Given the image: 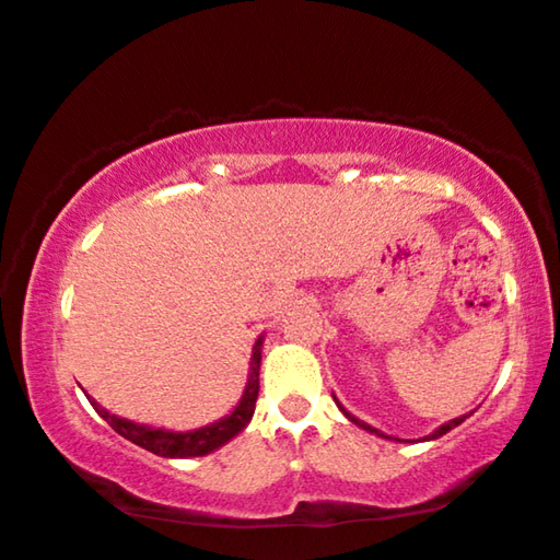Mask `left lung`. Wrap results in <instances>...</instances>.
<instances>
[{"label":"left lung","mask_w":560,"mask_h":560,"mask_svg":"<svg viewBox=\"0 0 560 560\" xmlns=\"http://www.w3.org/2000/svg\"><path fill=\"white\" fill-rule=\"evenodd\" d=\"M332 399H335V394H332ZM335 405H338V409H340V412H342V415H346L350 422H353V424H358V428H363V430L374 432V435H378V438H386V441H397V438H389V435H384V432H382V430L371 428V424H369V422L358 420V417H355V415H350V412H348V409H346V407H342L338 399H335ZM466 417H468V415H460V417H456V420H448V422H445V424H441V428H438V430H432V432H430V435H424V438H422V441H438V438H441V435H445V432H451L453 428H458V424H460V422H464V420H466Z\"/></svg>","instance_id":"8db88e82"}]
</instances>
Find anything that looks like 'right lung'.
I'll return each mask as SVG.
<instances>
[{"mask_svg": "<svg viewBox=\"0 0 560 560\" xmlns=\"http://www.w3.org/2000/svg\"><path fill=\"white\" fill-rule=\"evenodd\" d=\"M260 348H264V335L256 340L250 353V369H248V382H245L243 397L237 401L235 409L225 417H220L218 422L205 424V428L186 430V432H174L153 428V424H140L132 420H125V417H117L104 409L102 405L89 397L92 407L100 412L104 422L109 424L112 430L119 432L125 441L140 445V448L155 453V456L163 458H194V456H207V453L222 448V445L233 441L237 432L245 430V424L250 422L253 412H256V399H258V371H260Z\"/></svg>", "mask_w": 560, "mask_h": 560, "instance_id": "obj_1", "label": "right lung"}]
</instances>
